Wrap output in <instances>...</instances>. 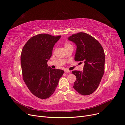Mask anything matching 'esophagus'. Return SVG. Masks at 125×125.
I'll list each match as a JSON object with an SVG mask.
<instances>
[{"label": "esophagus", "instance_id": "esophagus-1", "mask_svg": "<svg viewBox=\"0 0 125 125\" xmlns=\"http://www.w3.org/2000/svg\"><path fill=\"white\" fill-rule=\"evenodd\" d=\"M64 72H65V73H69L71 72L69 71V70H68V69H65V70H64Z\"/></svg>", "mask_w": 125, "mask_h": 125}]
</instances>
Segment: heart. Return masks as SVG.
Wrapping results in <instances>:
<instances>
[{
  "mask_svg": "<svg viewBox=\"0 0 125 125\" xmlns=\"http://www.w3.org/2000/svg\"><path fill=\"white\" fill-rule=\"evenodd\" d=\"M70 45H71V44H70L69 43H68L67 42H66V43H65V44H64V47H67V46H69Z\"/></svg>",
  "mask_w": 125,
  "mask_h": 125,
  "instance_id": "heart-1",
  "label": "heart"
}]
</instances>
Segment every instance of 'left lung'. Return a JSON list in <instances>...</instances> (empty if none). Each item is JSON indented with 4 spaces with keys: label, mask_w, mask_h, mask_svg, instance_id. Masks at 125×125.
<instances>
[{
    "label": "left lung",
    "mask_w": 125,
    "mask_h": 125,
    "mask_svg": "<svg viewBox=\"0 0 125 125\" xmlns=\"http://www.w3.org/2000/svg\"><path fill=\"white\" fill-rule=\"evenodd\" d=\"M77 45L75 61L84 62L83 71L73 70L76 77L73 88L80 94H93L99 87L105 70V53L100 42L93 37L80 32L68 37Z\"/></svg>",
    "instance_id": "obj_1"
}]
</instances>
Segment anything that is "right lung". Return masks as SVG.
Listing matches in <instances>:
<instances>
[{"label": "right lung", "mask_w": 125, "mask_h": 125, "mask_svg": "<svg viewBox=\"0 0 125 125\" xmlns=\"http://www.w3.org/2000/svg\"><path fill=\"white\" fill-rule=\"evenodd\" d=\"M47 34L32 37L23 47L21 65L23 79L31 93L40 99L50 97L55 92L63 70L48 67L53 47L61 38Z\"/></svg>", "instance_id": "1"}]
</instances>
